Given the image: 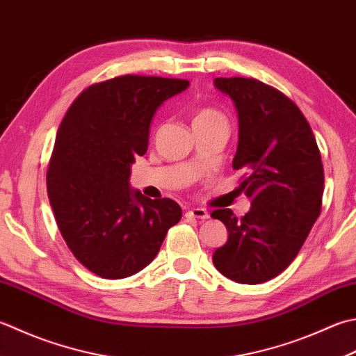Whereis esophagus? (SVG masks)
Returning <instances> with one entry per match:
<instances>
[{
  "instance_id": "1",
  "label": "esophagus",
  "mask_w": 356,
  "mask_h": 356,
  "mask_svg": "<svg viewBox=\"0 0 356 356\" xmlns=\"http://www.w3.org/2000/svg\"><path fill=\"white\" fill-rule=\"evenodd\" d=\"M186 218H194V219H200V220H205L210 218V214H208L207 210L204 208H191V210H188L185 213Z\"/></svg>"
}]
</instances>
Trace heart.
Segmentation results:
<instances>
[{
	"label": "heart",
	"instance_id": "b5f03b06",
	"mask_svg": "<svg viewBox=\"0 0 356 356\" xmlns=\"http://www.w3.org/2000/svg\"><path fill=\"white\" fill-rule=\"evenodd\" d=\"M214 118H222V115L219 113H216V111H213V109H200L196 114V117H194V123L214 120Z\"/></svg>",
	"mask_w": 356,
	"mask_h": 356
}]
</instances>
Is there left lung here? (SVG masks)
Returning a JSON list of instances; mask_svg holds the SVG:
<instances>
[{
	"label": "left lung",
	"mask_w": 356,
	"mask_h": 356,
	"mask_svg": "<svg viewBox=\"0 0 356 356\" xmlns=\"http://www.w3.org/2000/svg\"><path fill=\"white\" fill-rule=\"evenodd\" d=\"M233 100L239 143L233 168L252 199L238 219L228 208L211 218L224 222L228 241L213 254L214 267L239 284H262L287 268L321 213L324 170L307 118L280 90L254 79H214Z\"/></svg>",
	"instance_id": "left-lung-1"
}]
</instances>
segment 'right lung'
<instances>
[{
	"label": "right lung",
	"instance_id": "obj_1",
	"mask_svg": "<svg viewBox=\"0 0 356 356\" xmlns=\"http://www.w3.org/2000/svg\"><path fill=\"white\" fill-rule=\"evenodd\" d=\"M188 86L179 79L115 76L83 90L61 120L47 196L69 250L97 276L136 275L182 218L174 200L132 191L129 176L136 157L148 149L156 111Z\"/></svg>",
	"mask_w": 356,
	"mask_h": 356
}]
</instances>
